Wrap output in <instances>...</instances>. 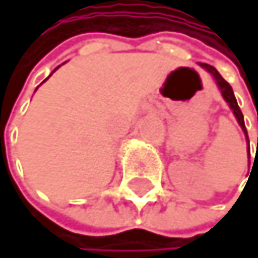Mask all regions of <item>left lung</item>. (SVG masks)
Returning <instances> with one entry per match:
<instances>
[{"mask_svg":"<svg viewBox=\"0 0 258 258\" xmlns=\"http://www.w3.org/2000/svg\"><path fill=\"white\" fill-rule=\"evenodd\" d=\"M200 66H202L204 69H207L208 73H210L215 79V82H217V85L220 87V90H221V95L223 98L226 100V103L229 105V108L233 109V113L236 116V119L237 122H239V126L242 127L244 131V134H245V139H247V142H249V137H247V131H245V124H244V116L241 113V108L237 106V101H236V97H234V93H233V89H231V85L220 76V73L217 69H215L213 66H210V64H205V62H200Z\"/></svg>","mask_w":258,"mask_h":258,"instance_id":"obj_1","label":"left lung"}]
</instances>
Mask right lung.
I'll return each instance as SVG.
<instances>
[{
  "label": "right lung",
  "instance_id": "obj_1",
  "mask_svg": "<svg viewBox=\"0 0 258 258\" xmlns=\"http://www.w3.org/2000/svg\"><path fill=\"white\" fill-rule=\"evenodd\" d=\"M58 68H59V66H58ZM58 68H56V69H58ZM56 69H54V71H56Z\"/></svg>",
  "mask_w": 258,
  "mask_h": 258
}]
</instances>
